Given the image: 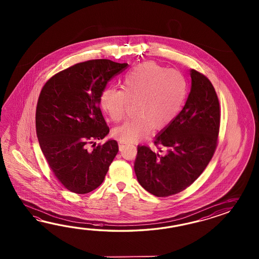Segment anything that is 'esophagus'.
<instances>
[{
    "label": "esophagus",
    "mask_w": 259,
    "mask_h": 259,
    "mask_svg": "<svg viewBox=\"0 0 259 259\" xmlns=\"http://www.w3.org/2000/svg\"><path fill=\"white\" fill-rule=\"evenodd\" d=\"M118 146H119V151H123L124 148H125V146H126V144L124 143H122V142H119V143H118Z\"/></svg>",
    "instance_id": "obj_1"
}]
</instances>
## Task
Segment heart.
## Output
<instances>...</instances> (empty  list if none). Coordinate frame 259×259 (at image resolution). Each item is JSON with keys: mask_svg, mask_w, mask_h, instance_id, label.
I'll list each match as a JSON object with an SVG mask.
<instances>
[{"mask_svg": "<svg viewBox=\"0 0 259 259\" xmlns=\"http://www.w3.org/2000/svg\"><path fill=\"white\" fill-rule=\"evenodd\" d=\"M186 94L187 83L180 72L146 62L127 73L122 90H105L101 106L117 122L124 118L130 102H137L138 116L114 131L119 141L133 143L146 136L153 127L163 130L170 125L182 111Z\"/></svg>", "mask_w": 259, "mask_h": 259, "instance_id": "obj_1", "label": "heart"}]
</instances>
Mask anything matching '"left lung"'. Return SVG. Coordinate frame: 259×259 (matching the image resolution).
<instances>
[{"instance_id":"obj_1","label":"left lung","mask_w":259,"mask_h":259,"mask_svg":"<svg viewBox=\"0 0 259 259\" xmlns=\"http://www.w3.org/2000/svg\"><path fill=\"white\" fill-rule=\"evenodd\" d=\"M192 87L174 121L155 136L154 153L138 146L134 170L139 183L157 197L181 193L197 180L215 153L220 132V103L209 79L191 69Z\"/></svg>"}]
</instances>
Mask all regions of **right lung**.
<instances>
[{
  "instance_id": "right-lung-1",
  "label": "right lung",
  "mask_w": 259,
  "mask_h": 259,
  "mask_svg": "<svg viewBox=\"0 0 259 259\" xmlns=\"http://www.w3.org/2000/svg\"><path fill=\"white\" fill-rule=\"evenodd\" d=\"M127 66L108 59L78 63L55 74L40 92L36 109L39 146L57 180L72 193L99 187L118 152L115 140L93 150L88 144L109 133L101 95Z\"/></svg>"
}]
</instances>
